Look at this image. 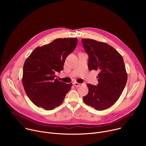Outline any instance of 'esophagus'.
Wrapping results in <instances>:
<instances>
[{
	"instance_id": "1",
	"label": "esophagus",
	"mask_w": 146,
	"mask_h": 146,
	"mask_svg": "<svg viewBox=\"0 0 146 146\" xmlns=\"http://www.w3.org/2000/svg\"><path fill=\"white\" fill-rule=\"evenodd\" d=\"M73 84L75 87H77L81 86V84H80V83H78V82H73Z\"/></svg>"
}]
</instances>
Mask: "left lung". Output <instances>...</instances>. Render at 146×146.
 <instances>
[{"mask_svg":"<svg viewBox=\"0 0 146 146\" xmlns=\"http://www.w3.org/2000/svg\"><path fill=\"white\" fill-rule=\"evenodd\" d=\"M89 56L88 67L99 72L98 84H88V94L83 97L87 105L96 110L107 109L120 97L127 81V73L121 54L109 44L90 38H82Z\"/></svg>","mask_w":146,"mask_h":146,"instance_id":"left-lung-1","label":"left lung"}]
</instances>
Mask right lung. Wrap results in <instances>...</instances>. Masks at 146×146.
<instances>
[{
  "mask_svg": "<svg viewBox=\"0 0 146 146\" xmlns=\"http://www.w3.org/2000/svg\"><path fill=\"white\" fill-rule=\"evenodd\" d=\"M77 38H56L36 48L25 60L23 84L36 106L51 110L63 102L72 84L59 81L58 72L64 69L66 57L76 48Z\"/></svg>",
  "mask_w": 146,
  "mask_h": 146,
  "instance_id": "1",
  "label": "right lung"
}]
</instances>
